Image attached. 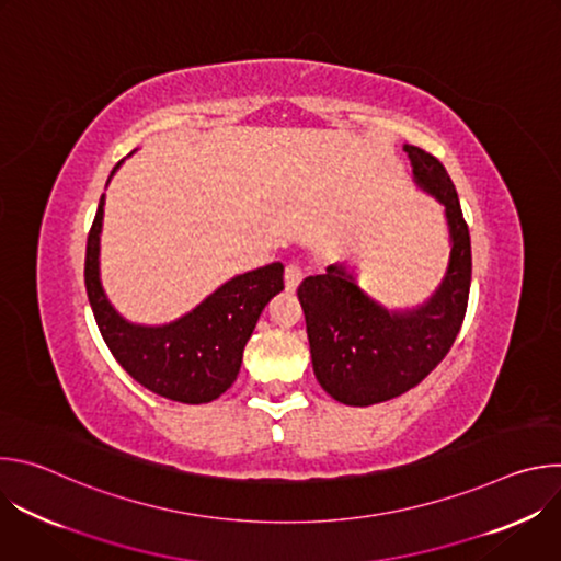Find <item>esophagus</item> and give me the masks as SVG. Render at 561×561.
Wrapping results in <instances>:
<instances>
[{
	"label": "esophagus",
	"mask_w": 561,
	"mask_h": 561,
	"mask_svg": "<svg viewBox=\"0 0 561 561\" xmlns=\"http://www.w3.org/2000/svg\"><path fill=\"white\" fill-rule=\"evenodd\" d=\"M301 279H304V271L297 264H288L284 268V284H286L288 293H295L297 286L301 284Z\"/></svg>",
	"instance_id": "1"
}]
</instances>
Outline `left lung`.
<instances>
[{
    "instance_id": "obj_1",
    "label": "left lung",
    "mask_w": 561,
    "mask_h": 561,
    "mask_svg": "<svg viewBox=\"0 0 561 561\" xmlns=\"http://www.w3.org/2000/svg\"><path fill=\"white\" fill-rule=\"evenodd\" d=\"M404 150L415 182L446 208L450 262L435 295L415 310H386L340 264L297 288L314 377L348 407L388 402L415 388L450 351L468 306L470 234L455 184L437 157L411 144Z\"/></svg>"
}]
</instances>
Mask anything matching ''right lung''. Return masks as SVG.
I'll return each mask as SVG.
<instances>
[{
    "label": "right lung",
    "mask_w": 561,
    "mask_h": 561,
    "mask_svg": "<svg viewBox=\"0 0 561 561\" xmlns=\"http://www.w3.org/2000/svg\"><path fill=\"white\" fill-rule=\"evenodd\" d=\"M102 217L104 195L89 232L84 279L108 351L137 383L154 394L182 404L213 402L237 379L244 346L264 306L284 290V266L275 262L232 277L173 324L137 327L117 314L100 282Z\"/></svg>",
    "instance_id": "1"
}]
</instances>
